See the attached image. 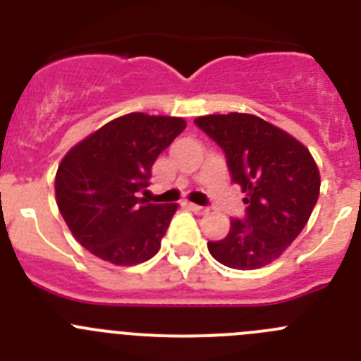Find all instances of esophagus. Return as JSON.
Wrapping results in <instances>:
<instances>
[{
  "label": "esophagus",
  "instance_id": "34e87169",
  "mask_svg": "<svg viewBox=\"0 0 361 361\" xmlns=\"http://www.w3.org/2000/svg\"><path fill=\"white\" fill-rule=\"evenodd\" d=\"M186 206H188V208L191 209V212L199 213V215H204V213L208 212V208H204V206H197V204H191V202H188Z\"/></svg>",
  "mask_w": 361,
  "mask_h": 361
}]
</instances>
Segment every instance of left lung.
<instances>
[{"label":"left lung","instance_id":"obj_1","mask_svg":"<svg viewBox=\"0 0 361 361\" xmlns=\"http://www.w3.org/2000/svg\"><path fill=\"white\" fill-rule=\"evenodd\" d=\"M220 146L229 175L245 193V213L222 240L208 242L216 262L258 269L279 258L305 228L320 193L311 153L295 137L250 114L197 117Z\"/></svg>","mask_w":361,"mask_h":361}]
</instances>
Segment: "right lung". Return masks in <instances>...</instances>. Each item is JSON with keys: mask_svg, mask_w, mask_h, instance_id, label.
<instances>
[{"mask_svg": "<svg viewBox=\"0 0 361 361\" xmlns=\"http://www.w3.org/2000/svg\"><path fill=\"white\" fill-rule=\"evenodd\" d=\"M186 128L180 117L128 114L73 146L57 168V208L75 240L101 260L133 266L161 250L177 204L139 197L159 153Z\"/></svg>", "mask_w": 361, "mask_h": 361, "instance_id": "add662e5", "label": "right lung"}]
</instances>
